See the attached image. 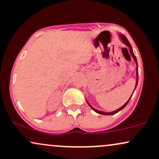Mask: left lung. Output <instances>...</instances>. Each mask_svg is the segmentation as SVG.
<instances>
[{
  "label": "left lung",
  "instance_id": "8db88e82",
  "mask_svg": "<svg viewBox=\"0 0 159 159\" xmlns=\"http://www.w3.org/2000/svg\"><path fill=\"white\" fill-rule=\"evenodd\" d=\"M120 38H121V39H122V41H123V43H125V45H127L128 47H129V52H130V53H131V54H132V57H133V59L134 60V61H135V63H136V64H137V81H136V85H135V88H136V87H137V85H138V62H137V59H136V57H135V55H134V53H133V51H132V45H131V44L130 43H129V40L127 39V38L125 37V36L124 35H122V34H120ZM135 88H134V90H135ZM133 93H134V92H133ZM133 93H132V95H133ZM132 96H131V97L129 98V99L128 100V101L126 102L125 103V105H123V106H122L121 107H120V108H118L117 110H116V111H112V112H103V111H98V110H97V109H96V108H94L93 107V106H91V105L90 103L88 102H87V103H88V105H90V107H91V108L93 109V110L94 111H96V113H98V114H103V115H113V114H116V113L117 112H119L120 111H121V110H123V109L124 108V107H125V106H126L127 105V104L129 103V100L131 99V98H132Z\"/></svg>",
  "mask_w": 159,
  "mask_h": 159
}]
</instances>
